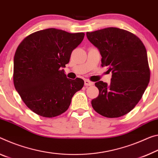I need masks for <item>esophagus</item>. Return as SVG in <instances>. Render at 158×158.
<instances>
[{
	"mask_svg": "<svg viewBox=\"0 0 158 158\" xmlns=\"http://www.w3.org/2000/svg\"><path fill=\"white\" fill-rule=\"evenodd\" d=\"M84 84L86 85V86H92V85H94V82L90 81L89 80H88V79H85L84 80Z\"/></svg>",
	"mask_w": 158,
	"mask_h": 158,
	"instance_id": "34e87169",
	"label": "esophagus"
}]
</instances>
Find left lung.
<instances>
[{"mask_svg": "<svg viewBox=\"0 0 158 158\" xmlns=\"http://www.w3.org/2000/svg\"><path fill=\"white\" fill-rule=\"evenodd\" d=\"M86 36L98 49L102 66L112 72L110 84H95L99 95L91 101L93 108L109 118L123 116L136 106L150 81L146 48L136 35L116 27L87 32Z\"/></svg>", "mask_w": 158, "mask_h": 158, "instance_id": "obj_1", "label": "left lung"}]
</instances>
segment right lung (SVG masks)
<instances>
[{
  "label": "right lung",
  "mask_w": 158,
  "mask_h": 158,
  "mask_svg": "<svg viewBox=\"0 0 158 158\" xmlns=\"http://www.w3.org/2000/svg\"><path fill=\"white\" fill-rule=\"evenodd\" d=\"M84 33L61 29L41 30L26 37L14 57L13 81L25 105L35 113L54 117L69 108L83 79L67 78L64 70L72 51L83 41Z\"/></svg>",
  "instance_id": "obj_1"
}]
</instances>
